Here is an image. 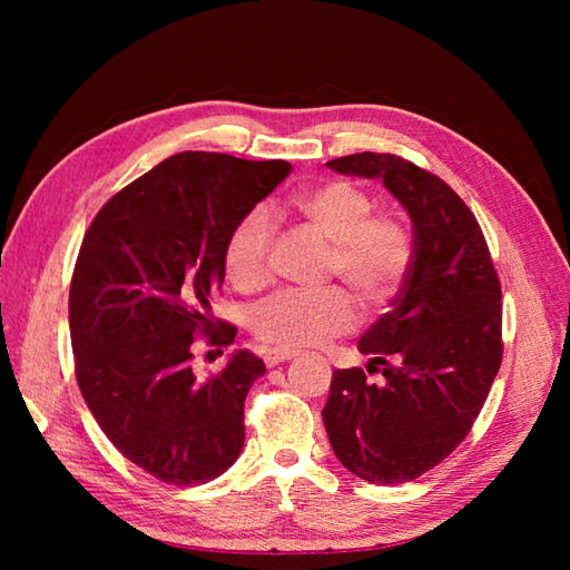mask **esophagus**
<instances>
[{
  "mask_svg": "<svg viewBox=\"0 0 570 570\" xmlns=\"http://www.w3.org/2000/svg\"><path fill=\"white\" fill-rule=\"evenodd\" d=\"M298 353L296 350H284V347H272V350H266L264 353V362H266V367H276V365H282V362H288V360H294Z\"/></svg>",
  "mask_w": 570,
  "mask_h": 570,
  "instance_id": "obj_1",
  "label": "esophagus"
}]
</instances>
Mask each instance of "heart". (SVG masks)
Instances as JSON below:
<instances>
[{
  "label": "heart",
  "instance_id": "obj_1",
  "mask_svg": "<svg viewBox=\"0 0 570 570\" xmlns=\"http://www.w3.org/2000/svg\"><path fill=\"white\" fill-rule=\"evenodd\" d=\"M292 210L333 242L328 274L341 276L365 308H382L409 274L414 259V237L394 215H372L374 198L350 180L323 184L294 193ZM272 245V220L262 210L242 215L229 229L223 249L225 274L242 292L266 282V259ZM355 325L353 301L343 288L296 292L286 288L264 298L249 313V331L262 343L284 350L318 345Z\"/></svg>",
  "mask_w": 570,
  "mask_h": 570
}]
</instances>
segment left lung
I'll return each instance as SVG.
<instances>
[{"label": "left lung", "mask_w": 570, "mask_h": 570, "mask_svg": "<svg viewBox=\"0 0 570 570\" xmlns=\"http://www.w3.org/2000/svg\"><path fill=\"white\" fill-rule=\"evenodd\" d=\"M328 166L380 178L414 225L402 292L357 343L367 372L335 370L323 409L337 460L374 485H396L439 465L475 423L502 362V288L475 215L445 180L396 154Z\"/></svg>", "instance_id": "obj_1"}]
</instances>
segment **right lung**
Listing matches in <instances>:
<instances>
[{"label":"right lung","instance_id":"obj_1","mask_svg":"<svg viewBox=\"0 0 570 570\" xmlns=\"http://www.w3.org/2000/svg\"><path fill=\"white\" fill-rule=\"evenodd\" d=\"M288 174V161L168 156L82 237L68 296L78 386L117 451L168 485L215 480L245 445V399L264 362L237 350L198 380L193 343H235V325L210 313L225 239Z\"/></svg>","mask_w":570,"mask_h":570}]
</instances>
